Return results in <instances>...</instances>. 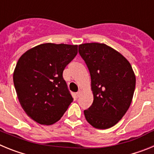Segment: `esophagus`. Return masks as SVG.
<instances>
[{
	"label": "esophagus",
	"mask_w": 154,
	"mask_h": 154,
	"mask_svg": "<svg viewBox=\"0 0 154 154\" xmlns=\"http://www.w3.org/2000/svg\"><path fill=\"white\" fill-rule=\"evenodd\" d=\"M82 89H80V90H79V92L76 93V95H77V96H79H79L82 95Z\"/></svg>",
	"instance_id": "esophagus-1"
}]
</instances>
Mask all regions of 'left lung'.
I'll use <instances>...</instances> for the list:
<instances>
[{"label":"left lung","instance_id":"left-lung-1","mask_svg":"<svg viewBox=\"0 0 154 154\" xmlns=\"http://www.w3.org/2000/svg\"><path fill=\"white\" fill-rule=\"evenodd\" d=\"M91 75L93 103L84 110L87 122L105 130L123 118L132 103L136 76L129 61L103 43H85L79 46Z\"/></svg>","mask_w":154,"mask_h":154}]
</instances>
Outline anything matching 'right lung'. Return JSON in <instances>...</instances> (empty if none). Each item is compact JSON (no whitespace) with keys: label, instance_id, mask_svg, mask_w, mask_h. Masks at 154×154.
I'll return each instance as SVG.
<instances>
[{"label":"right lung","instance_id":"1","mask_svg":"<svg viewBox=\"0 0 154 154\" xmlns=\"http://www.w3.org/2000/svg\"><path fill=\"white\" fill-rule=\"evenodd\" d=\"M78 53L77 45L45 43L18 59L13 80L21 107L42 125L58 122L73 101L62 72Z\"/></svg>","mask_w":154,"mask_h":154}]
</instances>
